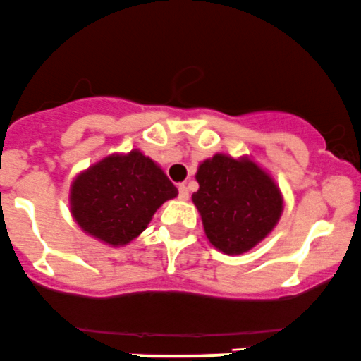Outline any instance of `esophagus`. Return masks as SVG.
Wrapping results in <instances>:
<instances>
[{"instance_id": "1", "label": "esophagus", "mask_w": 361, "mask_h": 361, "mask_svg": "<svg viewBox=\"0 0 361 361\" xmlns=\"http://www.w3.org/2000/svg\"><path fill=\"white\" fill-rule=\"evenodd\" d=\"M179 197L182 201H188L189 200V189H188V185L185 184H180L179 185Z\"/></svg>"}]
</instances>
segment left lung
<instances>
[{"label":"left lung","instance_id":"obj_1","mask_svg":"<svg viewBox=\"0 0 361 361\" xmlns=\"http://www.w3.org/2000/svg\"><path fill=\"white\" fill-rule=\"evenodd\" d=\"M192 195L208 241L226 255H243L267 238L284 210L281 189L251 158L216 153L197 166Z\"/></svg>","mask_w":361,"mask_h":361}]
</instances>
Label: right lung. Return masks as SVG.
Returning <instances> with one entry per match:
<instances>
[{
  "label": "right lung",
  "instance_id": "add662e5",
  "mask_svg": "<svg viewBox=\"0 0 361 361\" xmlns=\"http://www.w3.org/2000/svg\"><path fill=\"white\" fill-rule=\"evenodd\" d=\"M177 188L153 160L133 149L110 154L80 172L71 188V212L84 232L110 246L137 238Z\"/></svg>",
  "mask_w": 361,
  "mask_h": 361
}]
</instances>
